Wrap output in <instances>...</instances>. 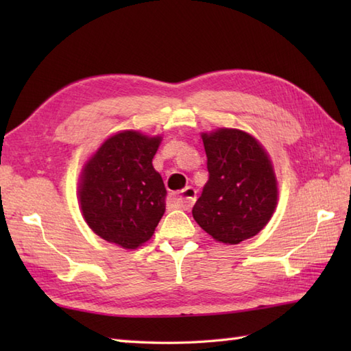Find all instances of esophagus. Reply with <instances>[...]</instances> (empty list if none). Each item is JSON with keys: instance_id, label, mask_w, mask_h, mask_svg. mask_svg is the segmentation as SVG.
<instances>
[{"instance_id": "esophagus-1", "label": "esophagus", "mask_w": 351, "mask_h": 351, "mask_svg": "<svg viewBox=\"0 0 351 351\" xmlns=\"http://www.w3.org/2000/svg\"><path fill=\"white\" fill-rule=\"evenodd\" d=\"M196 200V190L193 187H185L180 191V196H178V206L182 208V210H190V206L195 204Z\"/></svg>"}]
</instances>
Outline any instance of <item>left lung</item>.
<instances>
[{
    "instance_id": "left-lung-1",
    "label": "left lung",
    "mask_w": 351,
    "mask_h": 351,
    "mask_svg": "<svg viewBox=\"0 0 351 351\" xmlns=\"http://www.w3.org/2000/svg\"><path fill=\"white\" fill-rule=\"evenodd\" d=\"M210 178L193 217L223 244L255 237L278 206L279 182L270 155L258 138L237 128L200 132Z\"/></svg>"
}]
</instances>
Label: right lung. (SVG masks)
Returning <instances> with one entry per match:
<instances>
[{"mask_svg":"<svg viewBox=\"0 0 351 351\" xmlns=\"http://www.w3.org/2000/svg\"><path fill=\"white\" fill-rule=\"evenodd\" d=\"M162 136L123 130L88 156L78 180L81 214L93 232L125 250L152 238L166 210L167 191L154 169Z\"/></svg>","mask_w":351,"mask_h":351,"instance_id":"right-lung-1","label":"right lung"}]
</instances>
